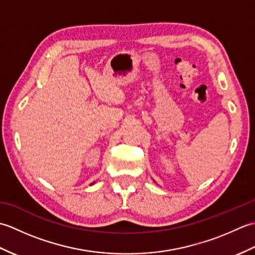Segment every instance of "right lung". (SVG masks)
<instances>
[{
	"instance_id": "1",
	"label": "right lung",
	"mask_w": 255,
	"mask_h": 255,
	"mask_svg": "<svg viewBox=\"0 0 255 255\" xmlns=\"http://www.w3.org/2000/svg\"><path fill=\"white\" fill-rule=\"evenodd\" d=\"M92 184H93V183H92Z\"/></svg>"
}]
</instances>
